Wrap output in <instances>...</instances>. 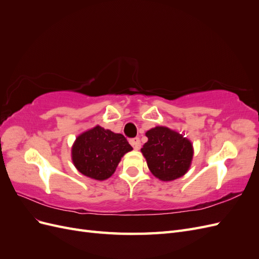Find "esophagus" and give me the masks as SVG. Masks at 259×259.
Wrapping results in <instances>:
<instances>
[{
    "label": "esophagus",
    "mask_w": 259,
    "mask_h": 259,
    "mask_svg": "<svg viewBox=\"0 0 259 259\" xmlns=\"http://www.w3.org/2000/svg\"><path fill=\"white\" fill-rule=\"evenodd\" d=\"M130 144L133 146V148L135 149V150H138V149H140V146H142V144H140V140L138 137H135L130 140Z\"/></svg>",
    "instance_id": "34e87169"
}]
</instances>
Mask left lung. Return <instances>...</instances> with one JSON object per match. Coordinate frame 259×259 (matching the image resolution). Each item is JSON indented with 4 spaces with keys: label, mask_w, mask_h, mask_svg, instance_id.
<instances>
[{
    "label": "left lung",
    "mask_w": 259,
    "mask_h": 259,
    "mask_svg": "<svg viewBox=\"0 0 259 259\" xmlns=\"http://www.w3.org/2000/svg\"><path fill=\"white\" fill-rule=\"evenodd\" d=\"M148 142L142 153L151 173L163 182L184 176L191 165L193 148L187 137L165 126H155L146 133Z\"/></svg>",
    "instance_id": "1"
}]
</instances>
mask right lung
Wrapping results in <instances>:
<instances>
[{
    "mask_svg": "<svg viewBox=\"0 0 259 259\" xmlns=\"http://www.w3.org/2000/svg\"><path fill=\"white\" fill-rule=\"evenodd\" d=\"M133 150L122 134L95 126L77 136L72 146V162L81 174L96 180L112 176L122 156Z\"/></svg>",
    "mask_w": 259,
    "mask_h": 259,
    "instance_id": "1",
    "label": "right lung"
}]
</instances>
